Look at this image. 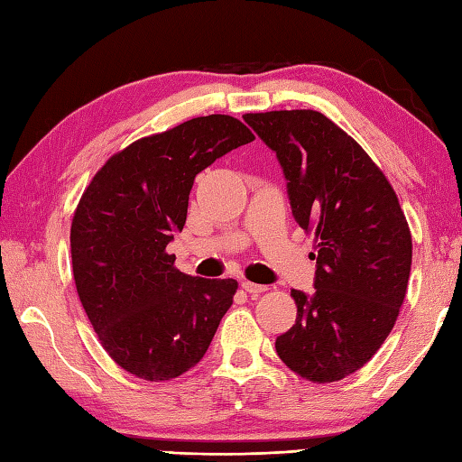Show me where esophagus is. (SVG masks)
I'll list each match as a JSON object with an SVG mask.
<instances>
[{"instance_id":"34e87169","label":"esophagus","mask_w":462,"mask_h":462,"mask_svg":"<svg viewBox=\"0 0 462 462\" xmlns=\"http://www.w3.org/2000/svg\"><path fill=\"white\" fill-rule=\"evenodd\" d=\"M242 288L246 290V291L250 293V296H258V293L268 290V286H262V283H254V282H246V280L242 282Z\"/></svg>"}]
</instances>
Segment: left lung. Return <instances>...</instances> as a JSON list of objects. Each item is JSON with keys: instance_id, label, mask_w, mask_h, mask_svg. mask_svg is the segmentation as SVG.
<instances>
[{"instance_id": "left-lung-1", "label": "left lung", "mask_w": 462, "mask_h": 462, "mask_svg": "<svg viewBox=\"0 0 462 462\" xmlns=\"http://www.w3.org/2000/svg\"><path fill=\"white\" fill-rule=\"evenodd\" d=\"M276 152L291 214L316 236V280L291 290L298 318L276 351L300 377L331 383L375 356L403 306L413 242L393 186L369 154L318 111L244 115Z\"/></svg>"}]
</instances>
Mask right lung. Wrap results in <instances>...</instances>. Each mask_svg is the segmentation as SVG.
<instances>
[{
  "instance_id": "right-lung-1",
  "label": "right lung",
  "mask_w": 462,
  "mask_h": 462,
  "mask_svg": "<svg viewBox=\"0 0 462 462\" xmlns=\"http://www.w3.org/2000/svg\"><path fill=\"white\" fill-rule=\"evenodd\" d=\"M254 141L228 115L196 116L113 154L83 192L71 224L77 293L116 365L169 381L199 363L238 290L174 268L196 174Z\"/></svg>"
}]
</instances>
